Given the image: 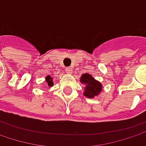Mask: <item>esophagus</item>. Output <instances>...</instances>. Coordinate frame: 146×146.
I'll return each mask as SVG.
<instances>
[{"instance_id": "esophagus-1", "label": "esophagus", "mask_w": 146, "mask_h": 146, "mask_svg": "<svg viewBox=\"0 0 146 146\" xmlns=\"http://www.w3.org/2000/svg\"><path fill=\"white\" fill-rule=\"evenodd\" d=\"M72 71H73V69L71 68H66V73L68 74H71Z\"/></svg>"}]
</instances>
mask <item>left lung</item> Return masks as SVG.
Here are the masks:
<instances>
[{
	"label": "left lung",
	"instance_id": "left-lung-1",
	"mask_svg": "<svg viewBox=\"0 0 146 146\" xmlns=\"http://www.w3.org/2000/svg\"><path fill=\"white\" fill-rule=\"evenodd\" d=\"M80 82L86 86L84 88L83 95L87 98H93L94 97L98 96L102 89L101 82L94 79V78L92 77V75L89 73L82 74L80 78Z\"/></svg>",
	"mask_w": 146,
	"mask_h": 146
}]
</instances>
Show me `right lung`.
<instances>
[{"mask_svg":"<svg viewBox=\"0 0 146 146\" xmlns=\"http://www.w3.org/2000/svg\"><path fill=\"white\" fill-rule=\"evenodd\" d=\"M45 79H46V82H47V84H48V86H52L54 83H53V78L49 76V75H48L47 77L45 78Z\"/></svg>","mask_w":146,"mask_h":146,"instance_id":"add662e5","label":"right lung"}]
</instances>
